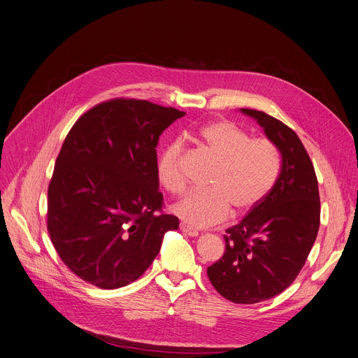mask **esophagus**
<instances>
[{
	"label": "esophagus",
	"instance_id": "34e87169",
	"mask_svg": "<svg viewBox=\"0 0 358 358\" xmlns=\"http://www.w3.org/2000/svg\"><path fill=\"white\" fill-rule=\"evenodd\" d=\"M180 229L183 231L185 234H187V236H191V237H196L198 236V231L195 229V228H192V227H189L187 224H185V222H180Z\"/></svg>",
	"mask_w": 358,
	"mask_h": 358
}]
</instances>
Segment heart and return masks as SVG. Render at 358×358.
<instances>
[{
  "label": "heart",
  "instance_id": "b5f03b06",
  "mask_svg": "<svg viewBox=\"0 0 358 358\" xmlns=\"http://www.w3.org/2000/svg\"><path fill=\"white\" fill-rule=\"evenodd\" d=\"M196 141L217 162L208 183L209 191L187 192L173 213L192 227L222 222L233 209L234 215L255 209L275 186L279 171V152L267 138H250V134L231 121L209 122L199 129ZM183 141L167 144L157 163V176L166 191L179 195L186 187L182 169Z\"/></svg>",
  "mask_w": 358,
  "mask_h": 358
}]
</instances>
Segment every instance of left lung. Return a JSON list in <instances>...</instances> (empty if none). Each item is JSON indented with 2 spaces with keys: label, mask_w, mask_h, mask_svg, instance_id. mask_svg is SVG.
Listing matches in <instances>:
<instances>
[{
  "label": "left lung",
  "mask_w": 358,
  "mask_h": 358,
  "mask_svg": "<svg viewBox=\"0 0 358 358\" xmlns=\"http://www.w3.org/2000/svg\"><path fill=\"white\" fill-rule=\"evenodd\" d=\"M262 125L282 156L268 195L225 231L222 257L206 273L215 290L234 303H259L296 279L317 240L321 217L318 179L298 134L263 111L241 108Z\"/></svg>",
  "instance_id": "1"
}]
</instances>
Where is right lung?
Here are the masks:
<instances>
[{"mask_svg": "<svg viewBox=\"0 0 358 358\" xmlns=\"http://www.w3.org/2000/svg\"><path fill=\"white\" fill-rule=\"evenodd\" d=\"M186 113L114 98L82 114L56 159L48 231L60 260L101 289L137 280L179 220L163 213L156 147Z\"/></svg>", "mask_w": 358, "mask_h": 358, "instance_id": "right-lung-1", "label": "right lung"}]
</instances>
